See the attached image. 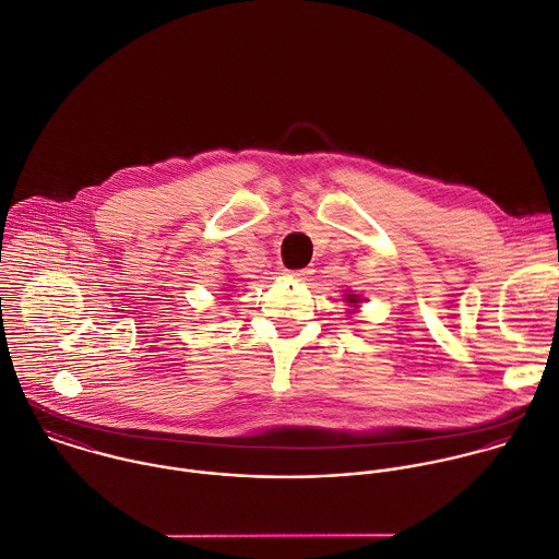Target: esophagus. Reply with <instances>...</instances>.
Masks as SVG:
<instances>
[{
	"label": "esophagus",
	"instance_id": "1",
	"mask_svg": "<svg viewBox=\"0 0 559 559\" xmlns=\"http://www.w3.org/2000/svg\"><path fill=\"white\" fill-rule=\"evenodd\" d=\"M311 272L309 270H287V276L289 278H296V281H302V278H307Z\"/></svg>",
	"mask_w": 559,
	"mask_h": 559
}]
</instances>
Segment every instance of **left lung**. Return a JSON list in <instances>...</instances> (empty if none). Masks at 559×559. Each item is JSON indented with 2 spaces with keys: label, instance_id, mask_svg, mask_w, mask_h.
<instances>
[{
  "label": "left lung",
  "instance_id": "8db88e82",
  "mask_svg": "<svg viewBox=\"0 0 559 559\" xmlns=\"http://www.w3.org/2000/svg\"><path fill=\"white\" fill-rule=\"evenodd\" d=\"M347 300H349V302H356V296H349Z\"/></svg>",
  "mask_w": 559,
  "mask_h": 559
}]
</instances>
